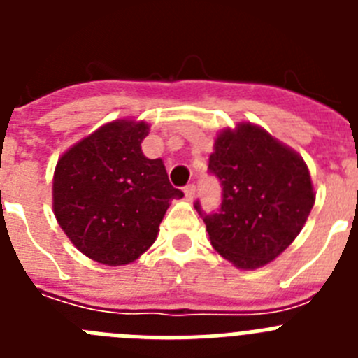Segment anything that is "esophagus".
<instances>
[{
	"mask_svg": "<svg viewBox=\"0 0 358 358\" xmlns=\"http://www.w3.org/2000/svg\"><path fill=\"white\" fill-rule=\"evenodd\" d=\"M185 197L186 201H194L195 197V185H188L185 188Z\"/></svg>",
	"mask_w": 358,
	"mask_h": 358,
	"instance_id": "1",
	"label": "esophagus"
}]
</instances>
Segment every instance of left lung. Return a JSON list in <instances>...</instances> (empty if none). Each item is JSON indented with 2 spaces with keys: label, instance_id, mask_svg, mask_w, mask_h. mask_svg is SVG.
Returning <instances> with one entry per match:
<instances>
[{
  "label": "left lung",
  "instance_id": "obj_1",
  "mask_svg": "<svg viewBox=\"0 0 358 358\" xmlns=\"http://www.w3.org/2000/svg\"><path fill=\"white\" fill-rule=\"evenodd\" d=\"M208 170L220 179L218 213L195 210L211 245L235 267L267 265L294 242L314 208L315 192L303 157L265 129L242 122L217 136Z\"/></svg>",
  "mask_w": 358,
  "mask_h": 358
}]
</instances>
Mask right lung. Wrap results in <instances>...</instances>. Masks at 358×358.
I'll list each match as a JSON object with an SVG mask.
<instances>
[{
  "mask_svg": "<svg viewBox=\"0 0 358 358\" xmlns=\"http://www.w3.org/2000/svg\"><path fill=\"white\" fill-rule=\"evenodd\" d=\"M148 123L115 120L57 161L53 213L71 243L98 264L118 267L150 248L172 199H181L161 159L141 141Z\"/></svg>",
  "mask_w": 358,
  "mask_h": 358,
  "instance_id": "obj_1",
  "label": "right lung"
}]
</instances>
